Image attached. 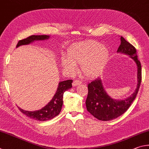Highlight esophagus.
Masks as SVG:
<instances>
[{"mask_svg":"<svg viewBox=\"0 0 149 149\" xmlns=\"http://www.w3.org/2000/svg\"><path fill=\"white\" fill-rule=\"evenodd\" d=\"M82 81H80V80H75L73 81L72 82V86H78L80 84H82Z\"/></svg>","mask_w":149,"mask_h":149,"instance_id":"34e87169","label":"esophagus"}]
</instances>
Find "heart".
<instances>
[{
	"label": "heart",
	"instance_id": "heart-1",
	"mask_svg": "<svg viewBox=\"0 0 149 149\" xmlns=\"http://www.w3.org/2000/svg\"><path fill=\"white\" fill-rule=\"evenodd\" d=\"M109 55V49L97 41L80 42L67 49V59H61V66L65 70L73 72L76 69L75 65H80L83 75L93 79L103 72Z\"/></svg>",
	"mask_w": 149,
	"mask_h": 149
}]
</instances>
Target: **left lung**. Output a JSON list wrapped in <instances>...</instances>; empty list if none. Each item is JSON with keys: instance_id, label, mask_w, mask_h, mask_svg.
<instances>
[{"instance_id": "8db88e82", "label": "left lung", "mask_w": 149, "mask_h": 149, "mask_svg": "<svg viewBox=\"0 0 149 149\" xmlns=\"http://www.w3.org/2000/svg\"><path fill=\"white\" fill-rule=\"evenodd\" d=\"M120 45L117 52L128 55L136 63L137 67V85L135 92L127 98L116 100L111 98L104 89L100 78L88 84V93L86 101L88 111L100 120L109 121L118 118L126 112L136 97L141 82V65L137 58L135 47L120 37Z\"/></svg>"}]
</instances>
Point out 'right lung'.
Instances as JSON below:
<instances>
[{"mask_svg": "<svg viewBox=\"0 0 149 149\" xmlns=\"http://www.w3.org/2000/svg\"><path fill=\"white\" fill-rule=\"evenodd\" d=\"M49 38L48 35H32L23 40H21L16 46V48L22 45H27L35 40H44ZM72 80H67L60 82L58 87L52 100L44 107L42 109L35 111H28L23 110L18 107L22 113L31 118L39 121H46L54 118L58 115L61 110L63 105V97L65 91L70 89L72 87Z\"/></svg>", "mask_w": 149, "mask_h": 149, "instance_id": "right-lung-1", "label": "right lung"}]
</instances>
